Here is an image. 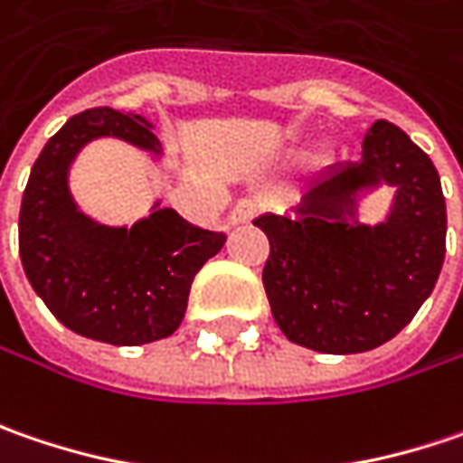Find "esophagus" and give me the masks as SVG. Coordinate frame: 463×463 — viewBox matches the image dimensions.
<instances>
[{
  "mask_svg": "<svg viewBox=\"0 0 463 463\" xmlns=\"http://www.w3.org/2000/svg\"><path fill=\"white\" fill-rule=\"evenodd\" d=\"M255 216H258V205H255L252 200H240V203L234 205L232 216H229V223H232V226H242V223H250Z\"/></svg>",
  "mask_w": 463,
  "mask_h": 463,
  "instance_id": "esophagus-1",
  "label": "esophagus"
}]
</instances>
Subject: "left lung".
<instances>
[{
  "instance_id": "left-lung-1",
  "label": "left lung",
  "mask_w": 463,
  "mask_h": 463,
  "mask_svg": "<svg viewBox=\"0 0 463 463\" xmlns=\"http://www.w3.org/2000/svg\"><path fill=\"white\" fill-rule=\"evenodd\" d=\"M394 190L386 219H356L362 192ZM270 242L263 287L284 335L320 354L391 341L417 315L446 258V197L430 156L378 119L362 161L310 179L287 213L252 221Z\"/></svg>"
}]
</instances>
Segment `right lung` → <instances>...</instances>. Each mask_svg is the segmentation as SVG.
I'll use <instances>...</instances> for the list:
<instances>
[{"mask_svg":"<svg viewBox=\"0 0 463 463\" xmlns=\"http://www.w3.org/2000/svg\"><path fill=\"white\" fill-rule=\"evenodd\" d=\"M101 137L128 143L153 164L164 158L146 117L114 109L75 114L31 169L20 205V260L61 326L93 341L140 346L179 328L193 279L226 234L197 229L174 208H161V200L132 226L88 216L72 197L70 169Z\"/></svg>","mask_w":463,"mask_h":463,"instance_id":"obj_1","label":"right lung"}]
</instances>
